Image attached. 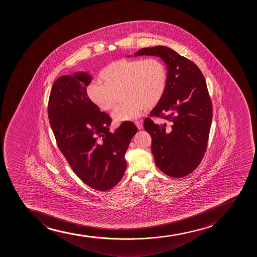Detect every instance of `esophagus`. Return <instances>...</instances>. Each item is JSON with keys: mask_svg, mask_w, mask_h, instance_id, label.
<instances>
[{"mask_svg": "<svg viewBox=\"0 0 257 257\" xmlns=\"http://www.w3.org/2000/svg\"><path fill=\"white\" fill-rule=\"evenodd\" d=\"M136 125L138 127V130H142L143 128V124L142 122L137 121L135 122Z\"/></svg>", "mask_w": 257, "mask_h": 257, "instance_id": "34e87169", "label": "esophagus"}]
</instances>
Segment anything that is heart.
Segmentation results:
<instances>
[{
	"label": "heart",
	"mask_w": 257,
	"mask_h": 257,
	"mask_svg": "<svg viewBox=\"0 0 257 257\" xmlns=\"http://www.w3.org/2000/svg\"><path fill=\"white\" fill-rule=\"evenodd\" d=\"M103 82H93L86 88L91 103L102 110H110L116 103L117 91L122 88L126 98L113 113L117 121L140 116L144 107L152 108L161 101L169 82V72L159 58L120 59L99 73Z\"/></svg>",
	"instance_id": "obj_1"
}]
</instances>
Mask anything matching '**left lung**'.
Instances as JSON below:
<instances>
[{
	"label": "left lung",
	"mask_w": 257,
	"mask_h": 257,
	"mask_svg": "<svg viewBox=\"0 0 257 257\" xmlns=\"http://www.w3.org/2000/svg\"><path fill=\"white\" fill-rule=\"evenodd\" d=\"M140 56L160 57L169 72L166 92L150 113L167 122L144 121L155 164L169 176L184 177L196 170L206 152L212 119L206 81L196 64L170 48H143L134 53Z\"/></svg>",
	"instance_id": "obj_1"
}]
</instances>
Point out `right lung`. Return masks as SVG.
Listing matches in <instances>:
<instances>
[{"mask_svg":"<svg viewBox=\"0 0 257 257\" xmlns=\"http://www.w3.org/2000/svg\"><path fill=\"white\" fill-rule=\"evenodd\" d=\"M93 77L87 72L65 75L51 88L48 116L63 154L76 175L91 188L106 191L126 169L124 154L138 127L124 121L109 132L111 119L86 94Z\"/></svg>","mask_w":257,"mask_h":257,"instance_id":"add662e5","label":"right lung"}]
</instances>
